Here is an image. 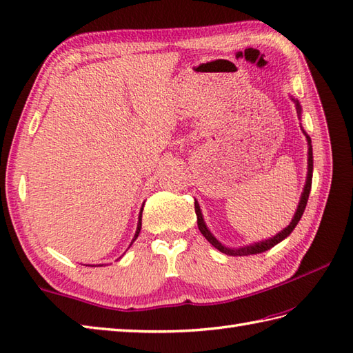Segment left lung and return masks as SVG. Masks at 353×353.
Listing matches in <instances>:
<instances>
[{
  "mask_svg": "<svg viewBox=\"0 0 353 353\" xmlns=\"http://www.w3.org/2000/svg\"><path fill=\"white\" fill-rule=\"evenodd\" d=\"M296 106H297V110L299 114H301V106H299V103L296 101ZM306 139H308V144H310V148H308V179H306V185H305V190H303V194L301 197V203H299V208L296 211V215L294 219L291 220L290 226L285 228L281 234H277L276 236L270 238V239H265V241L262 243H256V244H252V245H247V247H239V249H228V247L221 245V243L216 241V239L212 236L211 232L208 230L206 224L203 221V216H201V211L199 205L196 203L194 205V208H196V215H197V224H199V229L201 234H203V236L208 239L209 243H211L215 249H219L220 252L226 253V254H230V256H247V254H256V253H261V252H265L268 249H272V247H274L277 243H281L282 239L287 238L292 229H294L297 226V223L301 221L302 215L305 212V208H306V203H308V199H310V191H311V185H312V147H311V138L306 134Z\"/></svg>",
  "mask_w": 353,
  "mask_h": 353,
  "instance_id": "obj_1",
  "label": "left lung"
}]
</instances>
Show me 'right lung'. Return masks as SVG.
Listing matches in <instances>:
<instances>
[{
  "label": "right lung",
  "mask_w": 353,
  "mask_h": 353,
  "mask_svg": "<svg viewBox=\"0 0 353 353\" xmlns=\"http://www.w3.org/2000/svg\"><path fill=\"white\" fill-rule=\"evenodd\" d=\"M141 223H142V212H141V215H139V223H138V229H137V234H134V238H133V239H137V238H138V235H139V230H141Z\"/></svg>",
  "instance_id": "1"
}]
</instances>
